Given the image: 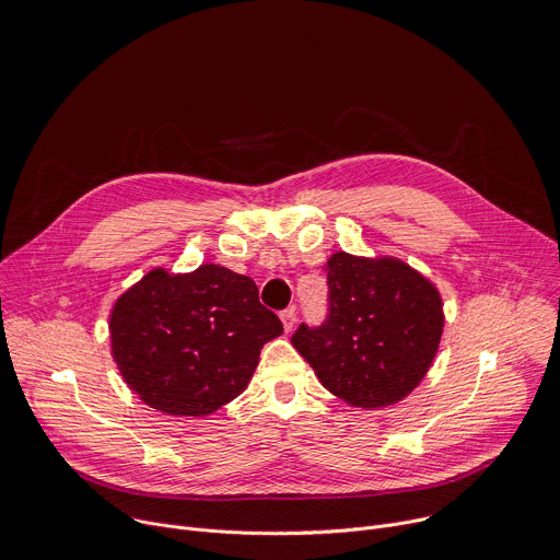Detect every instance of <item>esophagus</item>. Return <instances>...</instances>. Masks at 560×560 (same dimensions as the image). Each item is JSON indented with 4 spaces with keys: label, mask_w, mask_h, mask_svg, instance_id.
<instances>
[{
    "label": "esophagus",
    "mask_w": 560,
    "mask_h": 560,
    "mask_svg": "<svg viewBox=\"0 0 560 560\" xmlns=\"http://www.w3.org/2000/svg\"><path fill=\"white\" fill-rule=\"evenodd\" d=\"M281 324H283V330L290 332V330L294 328V324H296V313H294L292 308L283 311V313H281Z\"/></svg>",
    "instance_id": "34e87169"
}]
</instances>
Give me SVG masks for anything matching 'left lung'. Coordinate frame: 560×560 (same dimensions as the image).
Returning a JSON list of instances; mask_svg holds the SVG:
<instances>
[{
  "label": "left lung",
  "instance_id": "obj_1",
  "mask_svg": "<svg viewBox=\"0 0 560 560\" xmlns=\"http://www.w3.org/2000/svg\"><path fill=\"white\" fill-rule=\"evenodd\" d=\"M330 313L301 324L292 346L324 388L360 409H384L429 373L444 328L438 288L395 257L335 252L326 261Z\"/></svg>",
  "mask_w": 560,
  "mask_h": 560
}]
</instances>
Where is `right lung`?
I'll return each mask as SVG.
<instances>
[{
  "label": "right lung",
  "instance_id": "right-lung-1",
  "mask_svg": "<svg viewBox=\"0 0 560 560\" xmlns=\"http://www.w3.org/2000/svg\"><path fill=\"white\" fill-rule=\"evenodd\" d=\"M109 332L118 371L144 404L202 418L247 388L283 326L249 277L202 264L183 275L149 270L116 299Z\"/></svg>",
  "mask_w": 560,
  "mask_h": 560
}]
</instances>
